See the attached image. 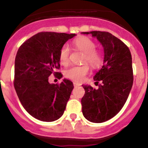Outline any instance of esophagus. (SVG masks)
I'll return each mask as SVG.
<instances>
[{"label": "esophagus", "mask_w": 148, "mask_h": 148, "mask_svg": "<svg viewBox=\"0 0 148 148\" xmlns=\"http://www.w3.org/2000/svg\"><path fill=\"white\" fill-rule=\"evenodd\" d=\"M73 84H74V86H79V83H77V82H73Z\"/></svg>", "instance_id": "34e87169"}]
</instances>
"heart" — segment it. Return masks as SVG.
<instances>
[{"mask_svg": "<svg viewBox=\"0 0 148 148\" xmlns=\"http://www.w3.org/2000/svg\"><path fill=\"white\" fill-rule=\"evenodd\" d=\"M73 46L78 51L82 52V63H88L93 69L99 67L103 62V56L100 51L96 50L95 43L88 37L82 36L73 41ZM70 49L67 45L61 48L59 53V60L61 64L66 66L69 62ZM89 66L87 64L80 66H73L65 71L66 78L77 82L83 81L85 76L89 73Z\"/></svg>", "mask_w": 148, "mask_h": 148, "instance_id": "obj_1", "label": "heart"}]
</instances>
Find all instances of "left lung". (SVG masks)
<instances>
[{
	"instance_id": "obj_1",
	"label": "left lung",
	"mask_w": 148,
	"mask_h": 148,
	"mask_svg": "<svg viewBox=\"0 0 148 148\" xmlns=\"http://www.w3.org/2000/svg\"><path fill=\"white\" fill-rule=\"evenodd\" d=\"M97 37L104 47V65L94 77L97 89L82 85V113L87 120L101 123L116 115L127 99L133 84L130 51L126 44L106 31L82 32ZM95 82V83H96Z\"/></svg>"
}]
</instances>
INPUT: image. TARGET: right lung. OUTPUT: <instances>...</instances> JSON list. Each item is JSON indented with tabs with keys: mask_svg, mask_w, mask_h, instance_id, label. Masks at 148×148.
Returning <instances> with one entry per match:
<instances>
[{
	"mask_svg": "<svg viewBox=\"0 0 148 148\" xmlns=\"http://www.w3.org/2000/svg\"><path fill=\"white\" fill-rule=\"evenodd\" d=\"M75 34L40 32L19 47L15 59V89L25 110L37 120L53 122L64 114L74 86L64 79L58 84L49 82L51 74L62 78L59 53Z\"/></svg>",
	"mask_w": 148,
	"mask_h": 148,
	"instance_id": "add662e5",
	"label": "right lung"
}]
</instances>
